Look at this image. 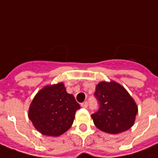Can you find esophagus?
<instances>
[{
	"label": "esophagus",
	"mask_w": 158,
	"mask_h": 158,
	"mask_svg": "<svg viewBox=\"0 0 158 158\" xmlns=\"http://www.w3.org/2000/svg\"><path fill=\"white\" fill-rule=\"evenodd\" d=\"M81 106L82 108H87L88 103H87V102H86V101H85V102H83V103H81Z\"/></svg>",
	"instance_id": "1"
}]
</instances>
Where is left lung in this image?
<instances>
[{"label":"left lung","instance_id":"obj_1","mask_svg":"<svg viewBox=\"0 0 158 158\" xmlns=\"http://www.w3.org/2000/svg\"><path fill=\"white\" fill-rule=\"evenodd\" d=\"M95 96L99 110L91 114L93 122L100 130L117 134L134 125L138 106L125 88L111 81H101L96 86Z\"/></svg>","mask_w":158,"mask_h":158}]
</instances>
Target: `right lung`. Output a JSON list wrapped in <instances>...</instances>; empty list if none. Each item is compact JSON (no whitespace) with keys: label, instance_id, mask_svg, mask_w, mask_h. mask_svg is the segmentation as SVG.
Returning a JSON list of instances; mask_svg holds the SVG:
<instances>
[{"label":"right lung","instance_id":"obj_1","mask_svg":"<svg viewBox=\"0 0 158 158\" xmlns=\"http://www.w3.org/2000/svg\"><path fill=\"white\" fill-rule=\"evenodd\" d=\"M81 108L62 82L42 88L33 99L29 118L38 131L46 136L57 137L73 125L76 111Z\"/></svg>","mask_w":158,"mask_h":158}]
</instances>
